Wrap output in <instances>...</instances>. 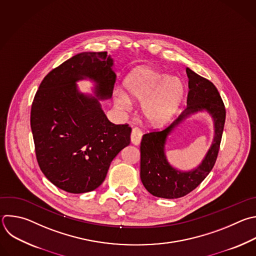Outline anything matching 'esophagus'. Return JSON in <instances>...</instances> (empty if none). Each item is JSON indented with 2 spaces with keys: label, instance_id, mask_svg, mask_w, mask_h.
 <instances>
[{
  "label": "esophagus",
  "instance_id": "esophagus-1",
  "mask_svg": "<svg viewBox=\"0 0 256 256\" xmlns=\"http://www.w3.org/2000/svg\"><path fill=\"white\" fill-rule=\"evenodd\" d=\"M142 132L138 128H134L132 130V134H130L132 142L136 146L140 144V142L142 140Z\"/></svg>",
  "mask_w": 256,
  "mask_h": 256
}]
</instances>
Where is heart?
I'll list each match as a JSON object with an SVG mask.
<instances>
[{
    "instance_id": "heart-1",
    "label": "heart",
    "mask_w": 256,
    "mask_h": 256,
    "mask_svg": "<svg viewBox=\"0 0 256 256\" xmlns=\"http://www.w3.org/2000/svg\"><path fill=\"white\" fill-rule=\"evenodd\" d=\"M124 94L118 92L114 102L126 110L130 100L142 102L140 110L150 124H162L171 118L179 106L184 92L182 81L150 67L134 69L124 81Z\"/></svg>"
}]
</instances>
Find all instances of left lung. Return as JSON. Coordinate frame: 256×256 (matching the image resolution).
<instances>
[{"instance_id": "8db88e82", "label": "left lung", "mask_w": 256, "mask_h": 256, "mask_svg": "<svg viewBox=\"0 0 256 256\" xmlns=\"http://www.w3.org/2000/svg\"><path fill=\"white\" fill-rule=\"evenodd\" d=\"M189 78L187 106L168 128L142 136L140 142V179L144 188L154 196L166 199L181 198L196 189L213 168L220 148L226 110L223 100L208 79L186 68ZM199 110H207L214 118L216 136L202 164L193 172H180L170 165L164 156L167 134L187 116Z\"/></svg>"}]
</instances>
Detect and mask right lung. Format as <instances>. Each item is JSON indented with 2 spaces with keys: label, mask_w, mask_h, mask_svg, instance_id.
<instances>
[{
  "label": "right lung",
  "mask_w": 256,
  "mask_h": 256,
  "mask_svg": "<svg viewBox=\"0 0 256 256\" xmlns=\"http://www.w3.org/2000/svg\"><path fill=\"white\" fill-rule=\"evenodd\" d=\"M108 52H83L51 70L31 108L38 164L45 177L68 193L94 191L112 160L130 142L132 128L110 122L98 100L78 92L75 82L90 78L100 98L112 96L116 75Z\"/></svg>",
  "instance_id": "add662e5"
}]
</instances>
